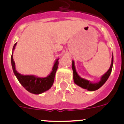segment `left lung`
Returning a JSON list of instances; mask_svg holds the SVG:
<instances>
[{
  "instance_id": "obj_1",
  "label": "left lung",
  "mask_w": 124,
  "mask_h": 124,
  "mask_svg": "<svg viewBox=\"0 0 124 124\" xmlns=\"http://www.w3.org/2000/svg\"><path fill=\"white\" fill-rule=\"evenodd\" d=\"M113 56H112V63H111V65L110 68L108 69V71L101 77L100 81L98 83H93L91 82L90 81L84 79L83 78H81L78 75L77 72H76V68L74 66V62L72 61V68L73 70V78L74 83L78 86H80L83 89H86L90 91H94L98 89L99 88L103 85L108 78L109 77L110 75L111 72L112 70V67H113Z\"/></svg>"
}]
</instances>
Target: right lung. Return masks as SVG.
I'll use <instances>...</instances> for the list:
<instances>
[{"label":"right lung","mask_w":124,"mask_h":124,"mask_svg":"<svg viewBox=\"0 0 124 124\" xmlns=\"http://www.w3.org/2000/svg\"><path fill=\"white\" fill-rule=\"evenodd\" d=\"M16 44L17 43L14 45L13 48H12L13 51L15 49ZM13 51H12V55H11V65H12L14 73L20 83H21V85L27 91L32 93H34V94H40V93H43L44 92L48 91L52 87L53 84V82H54L55 74H56V71L58 68L59 59H56L53 68H52V71L47 77H44V78H41V77H36L33 75L24 76V75L21 74L16 71L15 62L14 61L13 56H12Z\"/></svg>","instance_id":"obj_1"}]
</instances>
